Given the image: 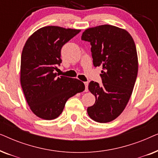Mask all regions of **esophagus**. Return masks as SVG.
<instances>
[{
	"label": "esophagus",
	"mask_w": 158,
	"mask_h": 158,
	"mask_svg": "<svg viewBox=\"0 0 158 158\" xmlns=\"http://www.w3.org/2000/svg\"><path fill=\"white\" fill-rule=\"evenodd\" d=\"M84 84H85V92H88V82H84Z\"/></svg>",
	"instance_id": "34e87169"
}]
</instances>
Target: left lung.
<instances>
[{
  "instance_id": "left-lung-1",
  "label": "left lung",
  "mask_w": 158,
  "mask_h": 158,
  "mask_svg": "<svg viewBox=\"0 0 158 158\" xmlns=\"http://www.w3.org/2000/svg\"><path fill=\"white\" fill-rule=\"evenodd\" d=\"M81 40L90 43L94 65L103 67L102 84L91 81L88 85L96 101L87 109L88 114L96 122H111L124 110L137 79L135 42L125 29L108 24L85 29Z\"/></svg>"
}]
</instances>
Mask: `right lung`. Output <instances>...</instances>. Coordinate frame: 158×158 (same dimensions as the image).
I'll return each instance as SVG.
<instances>
[{"instance_id": "add662e5", "label": "right lung", "mask_w": 158, "mask_h": 158, "mask_svg": "<svg viewBox=\"0 0 158 158\" xmlns=\"http://www.w3.org/2000/svg\"><path fill=\"white\" fill-rule=\"evenodd\" d=\"M80 31L48 26L36 30L25 43L21 59V85L30 109L42 119L57 118L67 101L85 90L82 81L59 77L55 72L62 62V46Z\"/></svg>"}]
</instances>
